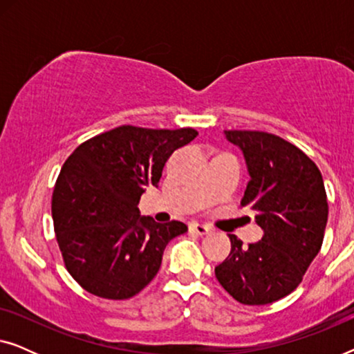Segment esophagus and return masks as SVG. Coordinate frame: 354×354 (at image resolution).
<instances>
[{
  "mask_svg": "<svg viewBox=\"0 0 354 354\" xmlns=\"http://www.w3.org/2000/svg\"><path fill=\"white\" fill-rule=\"evenodd\" d=\"M190 230L195 232V234H198V235H207L212 229H211L209 225H206V224H200V222H193V224H190Z\"/></svg>",
  "mask_w": 354,
  "mask_h": 354,
  "instance_id": "esophagus-1",
  "label": "esophagus"
}]
</instances>
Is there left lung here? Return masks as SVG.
Instances as JSON below:
<instances>
[{
    "instance_id": "1",
    "label": "left lung",
    "mask_w": 354,
    "mask_h": 354,
    "mask_svg": "<svg viewBox=\"0 0 354 354\" xmlns=\"http://www.w3.org/2000/svg\"><path fill=\"white\" fill-rule=\"evenodd\" d=\"M243 153L250 182L241 206L254 212L263 239L245 248L229 235L230 254L216 277L241 304H269L303 280L322 246L328 206L316 164L287 140L259 130H224Z\"/></svg>"
}]
</instances>
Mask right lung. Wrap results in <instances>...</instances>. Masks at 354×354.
Returning <instances> with one entry per match:
<instances>
[{
    "label": "right lung",
    "mask_w": 354,
    "mask_h": 354,
    "mask_svg": "<svg viewBox=\"0 0 354 354\" xmlns=\"http://www.w3.org/2000/svg\"><path fill=\"white\" fill-rule=\"evenodd\" d=\"M196 135L120 125L67 158L53 192V222L66 268L86 292L127 299L158 274L167 243L187 225L140 216V196L158 187L169 156Z\"/></svg>",
    "instance_id": "1"
}]
</instances>
